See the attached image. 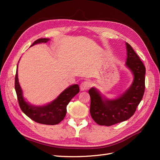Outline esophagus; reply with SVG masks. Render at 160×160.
<instances>
[{
  "instance_id": "1",
  "label": "esophagus",
  "mask_w": 160,
  "mask_h": 160,
  "mask_svg": "<svg viewBox=\"0 0 160 160\" xmlns=\"http://www.w3.org/2000/svg\"><path fill=\"white\" fill-rule=\"evenodd\" d=\"M89 88V83L88 81H83L80 85V89L81 91H86Z\"/></svg>"
}]
</instances>
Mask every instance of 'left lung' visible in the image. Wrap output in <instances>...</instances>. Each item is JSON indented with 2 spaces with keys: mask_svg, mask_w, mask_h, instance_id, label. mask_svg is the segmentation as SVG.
Here are the masks:
<instances>
[{
  "mask_svg": "<svg viewBox=\"0 0 160 160\" xmlns=\"http://www.w3.org/2000/svg\"><path fill=\"white\" fill-rule=\"evenodd\" d=\"M126 48L128 58L125 64L134 77L132 85L123 93L111 99L103 97L94 88L89 90L91 118L100 125L111 126L128 120L134 114L143 98L146 67L128 42Z\"/></svg>",
  "mask_w": 160,
  "mask_h": 160,
  "instance_id": "obj_1",
  "label": "left lung"
}]
</instances>
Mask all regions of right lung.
Instances as JSON below:
<instances>
[{
	"label": "right lung",
	"mask_w": 160,
	"mask_h": 160,
	"mask_svg": "<svg viewBox=\"0 0 160 160\" xmlns=\"http://www.w3.org/2000/svg\"><path fill=\"white\" fill-rule=\"evenodd\" d=\"M49 38H38L31 47L38 43L47 42ZM18 68V64H17ZM15 91L19 106L22 112L34 122L45 125H57L63 120L67 113V106L71 99L79 92L77 84L72 85L64 90L52 102L44 105L35 106L31 105L25 101L22 96V91L18 79L17 69L15 75Z\"/></svg>",
	"instance_id": "right-lung-1"
}]
</instances>
